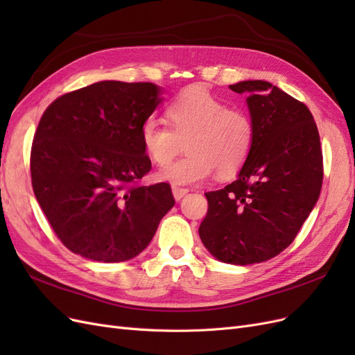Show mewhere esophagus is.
Listing matches in <instances>:
<instances>
[{
    "label": "esophagus",
    "mask_w": 355,
    "mask_h": 355,
    "mask_svg": "<svg viewBox=\"0 0 355 355\" xmlns=\"http://www.w3.org/2000/svg\"><path fill=\"white\" fill-rule=\"evenodd\" d=\"M171 192H173V197L176 201H180L188 194L187 188H180V187H171Z\"/></svg>",
    "instance_id": "34e87169"
}]
</instances>
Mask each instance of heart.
Masks as SVG:
<instances>
[{
	"label": "heart",
	"mask_w": 355,
	"mask_h": 355,
	"mask_svg": "<svg viewBox=\"0 0 355 355\" xmlns=\"http://www.w3.org/2000/svg\"><path fill=\"white\" fill-rule=\"evenodd\" d=\"M167 124L148 118L141 125V144L148 158L165 166L187 142L189 154L157 173V179L173 187L197 185L214 171L219 178L237 173L249 158L254 125L241 110L228 108L202 87H191L171 101L166 110Z\"/></svg>",
	"instance_id": "heart-1"
}]
</instances>
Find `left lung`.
Returning <instances> with one entry per match:
<instances>
[{
    "instance_id": "1",
    "label": "left lung",
    "mask_w": 355,
    "mask_h": 355,
    "mask_svg": "<svg viewBox=\"0 0 355 355\" xmlns=\"http://www.w3.org/2000/svg\"><path fill=\"white\" fill-rule=\"evenodd\" d=\"M230 89L247 94L254 141L237 179L206 192L209 210L198 232L220 262L250 265L295 240L320 196L323 153L306 105L262 80Z\"/></svg>"
}]
</instances>
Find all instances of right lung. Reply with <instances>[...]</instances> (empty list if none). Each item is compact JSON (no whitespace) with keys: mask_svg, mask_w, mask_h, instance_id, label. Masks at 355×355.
Here are the masks:
<instances>
[{"mask_svg":"<svg viewBox=\"0 0 355 355\" xmlns=\"http://www.w3.org/2000/svg\"><path fill=\"white\" fill-rule=\"evenodd\" d=\"M161 101L153 83L99 81L60 96L42 114L31 149L32 188L75 254L133 259L175 206L168 184L139 185L151 170L141 125Z\"/></svg>","mask_w":355,"mask_h":355,"instance_id":"obj_1","label":"right lung"}]
</instances>
